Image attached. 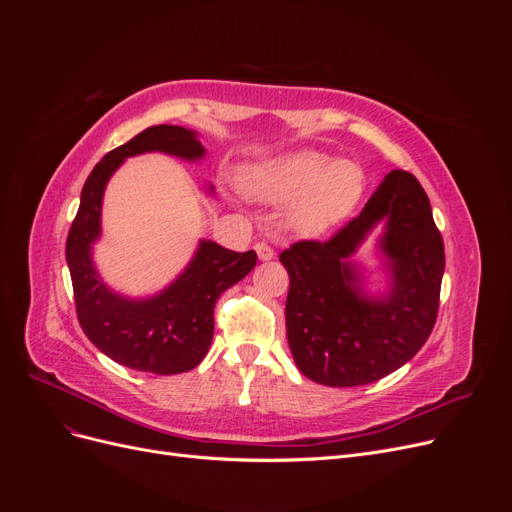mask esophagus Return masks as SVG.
Wrapping results in <instances>:
<instances>
[{
  "mask_svg": "<svg viewBox=\"0 0 512 512\" xmlns=\"http://www.w3.org/2000/svg\"><path fill=\"white\" fill-rule=\"evenodd\" d=\"M254 250H256V254H258L260 260H273V258H275L273 247L267 245V243H256Z\"/></svg>",
  "mask_w": 512,
  "mask_h": 512,
  "instance_id": "1",
  "label": "esophagus"
}]
</instances>
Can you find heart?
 I'll return each instance as SVG.
<instances>
[{"label": "heart", "instance_id": "b5f03b06", "mask_svg": "<svg viewBox=\"0 0 512 512\" xmlns=\"http://www.w3.org/2000/svg\"><path fill=\"white\" fill-rule=\"evenodd\" d=\"M239 185L258 203H290L286 226L303 237H320L350 218L365 192V173L356 162L301 149L243 168Z\"/></svg>", "mask_w": 512, "mask_h": 512}]
</instances>
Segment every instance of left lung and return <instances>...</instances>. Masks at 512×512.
<instances>
[{
    "label": "left lung",
    "instance_id": "obj_1",
    "mask_svg": "<svg viewBox=\"0 0 512 512\" xmlns=\"http://www.w3.org/2000/svg\"><path fill=\"white\" fill-rule=\"evenodd\" d=\"M378 225L390 284L376 295L351 258ZM280 260L290 275L288 346L301 374L318 384L361 386L389 376L436 324L444 243L425 190L406 170H391L333 239L299 241Z\"/></svg>",
    "mask_w": 512,
    "mask_h": 512
}]
</instances>
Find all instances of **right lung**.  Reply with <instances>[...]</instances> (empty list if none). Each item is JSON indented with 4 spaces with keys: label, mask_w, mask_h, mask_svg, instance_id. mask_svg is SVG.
I'll use <instances>...</instances> for the list:
<instances>
[{
    "label": "right lung",
    "mask_w": 512,
    "mask_h": 512,
    "mask_svg": "<svg viewBox=\"0 0 512 512\" xmlns=\"http://www.w3.org/2000/svg\"><path fill=\"white\" fill-rule=\"evenodd\" d=\"M151 151L188 162L203 160L207 153L198 134L181 126H151L126 145L108 151L83 185L66 243V260L76 314L89 342L119 365L170 376L190 371L205 359L213 339L215 301L256 267V252H230L200 239L188 267L151 297L132 299L108 288L94 265L106 183L126 158ZM207 192L213 194V185H207Z\"/></svg>",
    "instance_id": "add662e5"
}]
</instances>
